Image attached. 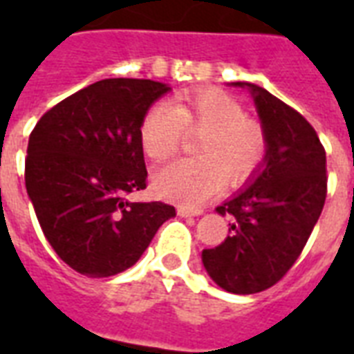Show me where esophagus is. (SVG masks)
I'll return each mask as SVG.
<instances>
[{"label": "esophagus", "mask_w": 354, "mask_h": 354, "mask_svg": "<svg viewBox=\"0 0 354 354\" xmlns=\"http://www.w3.org/2000/svg\"><path fill=\"white\" fill-rule=\"evenodd\" d=\"M178 215L180 216H198V215H202V211L189 209V207H185V205H180V207H178Z\"/></svg>", "instance_id": "esophagus-1"}]
</instances>
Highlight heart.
<instances>
[{
	"label": "heart",
	"instance_id": "obj_1",
	"mask_svg": "<svg viewBox=\"0 0 354 354\" xmlns=\"http://www.w3.org/2000/svg\"><path fill=\"white\" fill-rule=\"evenodd\" d=\"M183 130L202 133L194 160H178L154 176L160 196L198 207L227 182H246L266 158L268 139L261 122L246 118L244 108L221 90L178 95L174 104L150 106L139 124V141L152 160H167L180 147Z\"/></svg>",
	"mask_w": 354,
	"mask_h": 354
}]
</instances>
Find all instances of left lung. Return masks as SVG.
Wrapping results in <instances>:
<instances>
[{"label": "left lung", "instance_id": "1", "mask_svg": "<svg viewBox=\"0 0 354 354\" xmlns=\"http://www.w3.org/2000/svg\"><path fill=\"white\" fill-rule=\"evenodd\" d=\"M268 150L248 187L216 207L232 215L230 235L204 250L202 263L216 285L232 294L274 286L301 255L324 209L327 160L316 130L294 108L248 82Z\"/></svg>", "mask_w": 354, "mask_h": 354}]
</instances>
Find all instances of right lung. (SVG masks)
<instances>
[{
  "instance_id": "obj_1",
  "label": "right lung",
  "mask_w": 354,
  "mask_h": 354,
  "mask_svg": "<svg viewBox=\"0 0 354 354\" xmlns=\"http://www.w3.org/2000/svg\"><path fill=\"white\" fill-rule=\"evenodd\" d=\"M169 90L147 79L99 80L47 110L30 132L27 194L47 242L75 272H124L176 215L163 202L127 200L147 187L141 119Z\"/></svg>"
}]
</instances>
